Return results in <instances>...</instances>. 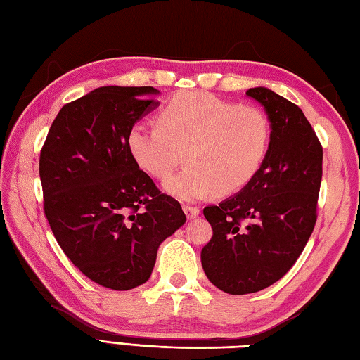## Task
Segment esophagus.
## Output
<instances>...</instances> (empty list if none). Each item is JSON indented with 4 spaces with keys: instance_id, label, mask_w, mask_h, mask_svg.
<instances>
[{
    "instance_id": "esophagus-1",
    "label": "esophagus",
    "mask_w": 360,
    "mask_h": 360,
    "mask_svg": "<svg viewBox=\"0 0 360 360\" xmlns=\"http://www.w3.org/2000/svg\"><path fill=\"white\" fill-rule=\"evenodd\" d=\"M183 212H185V214H186V218H188V219H194V218H198V216H199L200 210H199V207L183 205Z\"/></svg>"
}]
</instances>
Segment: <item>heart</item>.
<instances>
[{"mask_svg": "<svg viewBox=\"0 0 360 360\" xmlns=\"http://www.w3.org/2000/svg\"><path fill=\"white\" fill-rule=\"evenodd\" d=\"M269 124L255 108L240 106L203 92H183L162 108L158 125L138 122L128 147L152 177L165 179L183 158L186 167L165 181L181 200L226 195L252 180L266 157Z\"/></svg>", "mask_w": 360, "mask_h": 360, "instance_id": "b5f03b06", "label": "heart"}]
</instances>
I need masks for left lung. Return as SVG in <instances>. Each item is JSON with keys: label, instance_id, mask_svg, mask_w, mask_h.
Wrapping results in <instances>:
<instances>
[{"label": "left lung", "instance_id": "obj_1", "mask_svg": "<svg viewBox=\"0 0 360 360\" xmlns=\"http://www.w3.org/2000/svg\"><path fill=\"white\" fill-rule=\"evenodd\" d=\"M246 96L268 114L266 157L238 194L203 208L213 236L202 266L229 295L255 293L288 273L314 232L323 175V147L301 108L266 87Z\"/></svg>", "mask_w": 360, "mask_h": 360}]
</instances>
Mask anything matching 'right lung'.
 <instances>
[{
    "mask_svg": "<svg viewBox=\"0 0 360 360\" xmlns=\"http://www.w3.org/2000/svg\"><path fill=\"white\" fill-rule=\"evenodd\" d=\"M152 86H103L63 106L40 150L44 212L60 249L101 287L148 281L160 244L186 221L141 171L128 131L160 101Z\"/></svg>",
    "mask_w": 360,
    "mask_h": 360,
    "instance_id": "add662e5",
    "label": "right lung"
}]
</instances>
